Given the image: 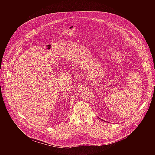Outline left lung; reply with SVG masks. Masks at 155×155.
<instances>
[{
    "mask_svg": "<svg viewBox=\"0 0 155 155\" xmlns=\"http://www.w3.org/2000/svg\"><path fill=\"white\" fill-rule=\"evenodd\" d=\"M98 118H99V117H98ZM99 119H100V118H99Z\"/></svg>",
    "mask_w": 155,
    "mask_h": 155,
    "instance_id": "left-lung-1",
    "label": "left lung"
}]
</instances>
